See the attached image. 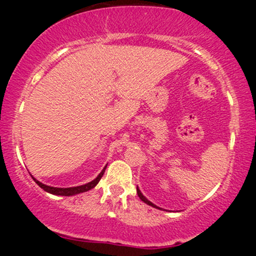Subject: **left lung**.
Instances as JSON below:
<instances>
[{
    "instance_id": "1",
    "label": "left lung",
    "mask_w": 256,
    "mask_h": 256,
    "mask_svg": "<svg viewBox=\"0 0 256 256\" xmlns=\"http://www.w3.org/2000/svg\"><path fill=\"white\" fill-rule=\"evenodd\" d=\"M137 195H138V198H140V200H142V201H143V202H144V204H149V206H152V207H154V208H158V210H162V208L158 207V206H156V204H152V202H150V201H149V200H148V198H146V196H144V195H143V194H142V192H140V189H138V188H137Z\"/></svg>"
}]
</instances>
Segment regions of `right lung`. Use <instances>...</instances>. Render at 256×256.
Here are the masks:
<instances>
[{
	"label": "right lung",
	"instance_id": "right-lung-1",
	"mask_svg": "<svg viewBox=\"0 0 256 256\" xmlns=\"http://www.w3.org/2000/svg\"><path fill=\"white\" fill-rule=\"evenodd\" d=\"M106 167L102 170L101 173L96 177L94 180L89 182V183L84 184V185H79V186H71V188H55V186H50V185H46L43 183H40V180H37L34 177H31L34 178V180L36 182V183L40 185V188L44 190V192H49V194H52V195H58V196H73V195H78V194H82V192H89V190L92 189V188H95L96 185L98 184L100 179L102 178V176H104V173L106 171Z\"/></svg>",
	"mask_w": 256,
	"mask_h": 256
}]
</instances>
